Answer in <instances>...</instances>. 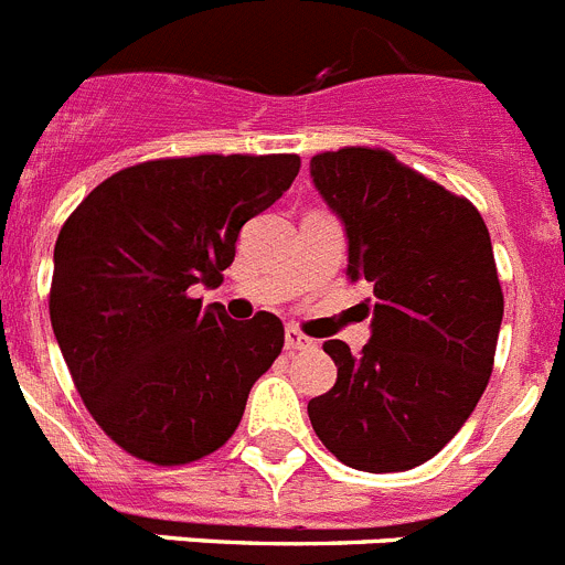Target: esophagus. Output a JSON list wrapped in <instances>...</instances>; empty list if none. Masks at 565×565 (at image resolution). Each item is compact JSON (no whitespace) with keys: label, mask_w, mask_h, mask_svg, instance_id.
<instances>
[{"label":"esophagus","mask_w":565,"mask_h":565,"mask_svg":"<svg viewBox=\"0 0 565 565\" xmlns=\"http://www.w3.org/2000/svg\"><path fill=\"white\" fill-rule=\"evenodd\" d=\"M284 343H287L289 352H309V349H315V340L307 338L301 329H295V327H287V332H284Z\"/></svg>","instance_id":"esophagus-1"}]
</instances>
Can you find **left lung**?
<instances>
[{"instance_id": "left-lung-1", "label": "left lung", "mask_w": 565, "mask_h": 565, "mask_svg": "<svg viewBox=\"0 0 565 565\" xmlns=\"http://www.w3.org/2000/svg\"><path fill=\"white\" fill-rule=\"evenodd\" d=\"M345 225L349 276L369 281L371 340L323 352L338 383L309 399L318 439L343 465L399 472L434 459L490 383L504 292L479 207L385 149L345 146L309 160Z\"/></svg>"}]
</instances>
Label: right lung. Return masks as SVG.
I'll return each mask as SVG.
<instances>
[{"mask_svg": "<svg viewBox=\"0 0 565 565\" xmlns=\"http://www.w3.org/2000/svg\"><path fill=\"white\" fill-rule=\"evenodd\" d=\"M298 154L162 157L111 174L67 216L50 323L100 430L135 459L220 450L284 349L273 312L231 320L188 289L216 287L242 225L292 185Z\"/></svg>", "mask_w": 565, "mask_h": 565, "instance_id": "obj_1", "label": "right lung"}]
</instances>
